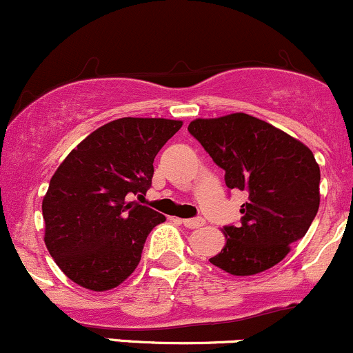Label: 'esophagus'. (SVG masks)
Wrapping results in <instances>:
<instances>
[{"label": "esophagus", "instance_id": "34e87169", "mask_svg": "<svg viewBox=\"0 0 353 353\" xmlns=\"http://www.w3.org/2000/svg\"><path fill=\"white\" fill-rule=\"evenodd\" d=\"M181 223H183L185 228H192V230H196V228L204 226V224H206V221H204L203 218H191V219H183Z\"/></svg>", "mask_w": 353, "mask_h": 353}]
</instances>
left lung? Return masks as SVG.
Listing matches in <instances>:
<instances>
[{
  "label": "left lung",
  "instance_id": "obj_1",
  "mask_svg": "<svg viewBox=\"0 0 353 353\" xmlns=\"http://www.w3.org/2000/svg\"><path fill=\"white\" fill-rule=\"evenodd\" d=\"M188 130L224 170L228 188L248 192L241 224L224 226L226 245L209 261L236 276L280 263L307 234L320 206V168L312 150L248 114L196 119Z\"/></svg>",
  "mask_w": 353,
  "mask_h": 353
}]
</instances>
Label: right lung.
<instances>
[{
	"instance_id": "1",
	"label": "right lung",
	"mask_w": 353,
	"mask_h": 353,
	"mask_svg": "<svg viewBox=\"0 0 353 353\" xmlns=\"http://www.w3.org/2000/svg\"><path fill=\"white\" fill-rule=\"evenodd\" d=\"M181 127L169 119L112 120L53 174L41 204L45 245L77 285L105 292L137 268L147 236L165 218L127 196L145 194L154 159Z\"/></svg>"
}]
</instances>
